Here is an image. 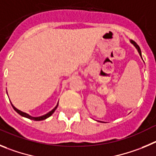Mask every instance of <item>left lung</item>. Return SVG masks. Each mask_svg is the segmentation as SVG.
Masks as SVG:
<instances>
[{
    "instance_id": "1",
    "label": "left lung",
    "mask_w": 156,
    "mask_h": 156,
    "mask_svg": "<svg viewBox=\"0 0 156 156\" xmlns=\"http://www.w3.org/2000/svg\"><path fill=\"white\" fill-rule=\"evenodd\" d=\"M130 43H132V44L134 45V47H136V49H137V51H138V53H139L140 56H141V49H140L139 46H138V45H137V43H135V42H134V41H133V40H130ZM141 58H142V57H141Z\"/></svg>"
}]
</instances>
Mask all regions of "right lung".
<instances>
[{"label":"right lung","instance_id":"obj_1","mask_svg":"<svg viewBox=\"0 0 156 156\" xmlns=\"http://www.w3.org/2000/svg\"><path fill=\"white\" fill-rule=\"evenodd\" d=\"M12 107H13V109H15V111L19 113V114H20L21 116H24V117H26V118H28V119H30V120H36V121H39V120H45V119H47V118H48V117H50V116L54 113V111H55L56 109L57 108V106H58V103H57V106H56L54 108V109H52L51 111H50L49 113H47V114L43 115V116H36V117H34V116H31L30 115H29L28 113H24V112L21 111V110H19V109H17V108H15V106L12 105Z\"/></svg>","mask_w":156,"mask_h":156}]
</instances>
